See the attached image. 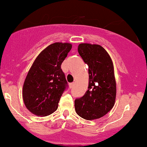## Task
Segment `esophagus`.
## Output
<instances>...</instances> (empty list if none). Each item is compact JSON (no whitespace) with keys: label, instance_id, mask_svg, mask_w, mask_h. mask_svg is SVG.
I'll return each mask as SVG.
<instances>
[{"label":"esophagus","instance_id":"34e87169","mask_svg":"<svg viewBox=\"0 0 147 147\" xmlns=\"http://www.w3.org/2000/svg\"><path fill=\"white\" fill-rule=\"evenodd\" d=\"M69 86H70V88H72L74 87V86H75V83H71V84H69Z\"/></svg>","mask_w":147,"mask_h":147}]
</instances>
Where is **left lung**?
Masks as SVG:
<instances>
[{"mask_svg": "<svg viewBox=\"0 0 147 147\" xmlns=\"http://www.w3.org/2000/svg\"><path fill=\"white\" fill-rule=\"evenodd\" d=\"M78 52L88 66L89 84L84 96L75 99V111L81 118L92 121L105 116L114 105V65L109 55L98 45L80 44Z\"/></svg>", "mask_w": 147, "mask_h": 147, "instance_id": "left-lung-1", "label": "left lung"}]
</instances>
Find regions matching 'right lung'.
Masks as SVG:
<instances>
[{
    "label": "right lung",
    "instance_id": "1",
    "mask_svg": "<svg viewBox=\"0 0 147 147\" xmlns=\"http://www.w3.org/2000/svg\"><path fill=\"white\" fill-rule=\"evenodd\" d=\"M71 49V44L55 42L35 59L22 89L24 105L32 114L47 116L57 109L60 98L68 88L61 65Z\"/></svg>",
    "mask_w": 147,
    "mask_h": 147
}]
</instances>
